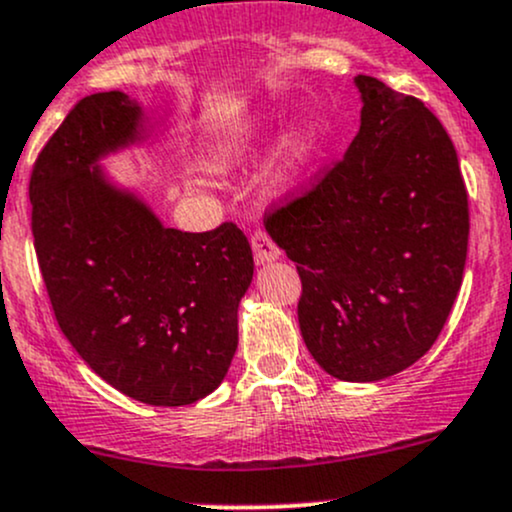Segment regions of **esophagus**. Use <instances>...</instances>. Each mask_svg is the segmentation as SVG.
<instances>
[{
    "label": "esophagus",
    "mask_w": 512,
    "mask_h": 512,
    "mask_svg": "<svg viewBox=\"0 0 512 512\" xmlns=\"http://www.w3.org/2000/svg\"><path fill=\"white\" fill-rule=\"evenodd\" d=\"M252 252H255V260L257 265H265V262H274L282 252H279L277 243L269 238L267 230H255L252 235Z\"/></svg>",
    "instance_id": "esophagus-1"
}]
</instances>
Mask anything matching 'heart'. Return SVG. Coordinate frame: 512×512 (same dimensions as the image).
<instances>
[{
	"mask_svg": "<svg viewBox=\"0 0 512 512\" xmlns=\"http://www.w3.org/2000/svg\"><path fill=\"white\" fill-rule=\"evenodd\" d=\"M313 145H316V136L308 126H296L289 136L284 138L282 145V167H279V177L291 179L296 177L303 167L308 165L313 155ZM252 145L247 140H228V143L218 145V150L211 157V170L228 172L243 165L250 155Z\"/></svg>",
	"mask_w": 512,
	"mask_h": 512,
	"instance_id": "heart-1",
	"label": "heart"
}]
</instances>
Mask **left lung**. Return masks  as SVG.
<instances>
[{
  "instance_id": "left-lung-1",
  "label": "left lung",
  "mask_w": 512,
  "mask_h": 512,
  "mask_svg": "<svg viewBox=\"0 0 512 512\" xmlns=\"http://www.w3.org/2000/svg\"><path fill=\"white\" fill-rule=\"evenodd\" d=\"M355 87L362 123L345 157L265 228L299 269L313 359L340 381H379L442 333L464 277L469 201L428 106L369 75Z\"/></svg>"
}]
</instances>
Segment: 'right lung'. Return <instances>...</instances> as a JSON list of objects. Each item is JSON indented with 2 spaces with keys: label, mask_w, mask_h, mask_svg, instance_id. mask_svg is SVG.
<instances>
[{
  "label": "right lung",
  "mask_w": 512,
  "mask_h": 512,
  "mask_svg": "<svg viewBox=\"0 0 512 512\" xmlns=\"http://www.w3.org/2000/svg\"><path fill=\"white\" fill-rule=\"evenodd\" d=\"M138 140L136 99L77 101L33 165V245L60 330L94 374L140 403L187 406L228 374L255 265L235 223L165 228L109 182L101 157Z\"/></svg>",
  "instance_id": "right-lung-1"
}]
</instances>
